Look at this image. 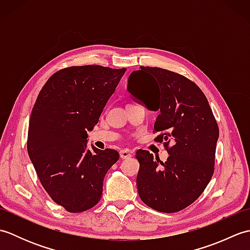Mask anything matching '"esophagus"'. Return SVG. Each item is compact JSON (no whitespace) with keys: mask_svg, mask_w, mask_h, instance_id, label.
<instances>
[{"mask_svg":"<svg viewBox=\"0 0 250 250\" xmlns=\"http://www.w3.org/2000/svg\"><path fill=\"white\" fill-rule=\"evenodd\" d=\"M119 155L121 159H129L132 157V151L128 149H124V150H120Z\"/></svg>","mask_w":250,"mask_h":250,"instance_id":"obj_1","label":"esophagus"}]
</instances>
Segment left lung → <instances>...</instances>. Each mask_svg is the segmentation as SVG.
<instances>
[{"label":"left lung","instance_id":"8db88e82","mask_svg":"<svg viewBox=\"0 0 250 250\" xmlns=\"http://www.w3.org/2000/svg\"><path fill=\"white\" fill-rule=\"evenodd\" d=\"M128 91L159 115L155 141L168 159L162 162L137 150V190L144 203L162 213H176L199 198L214 174L219 128L205 94L180 74L141 66L128 81Z\"/></svg>","mask_w":250,"mask_h":250}]
</instances>
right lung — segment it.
<instances>
[{
  "label": "right lung",
  "mask_w": 250,
  "mask_h": 250,
  "mask_svg": "<svg viewBox=\"0 0 250 250\" xmlns=\"http://www.w3.org/2000/svg\"><path fill=\"white\" fill-rule=\"evenodd\" d=\"M126 68L68 66L56 72L39 93L28 131V153L52 201L70 213L98 204L106 173L119 159L114 149L87 148V131Z\"/></svg>",
  "instance_id": "1"
}]
</instances>
